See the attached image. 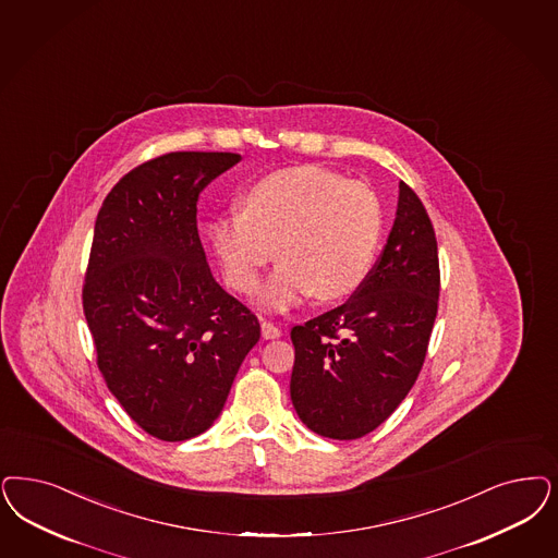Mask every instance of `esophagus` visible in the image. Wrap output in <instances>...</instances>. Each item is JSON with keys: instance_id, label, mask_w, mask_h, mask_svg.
Masks as SVG:
<instances>
[{"instance_id": "34e87169", "label": "esophagus", "mask_w": 558, "mask_h": 558, "mask_svg": "<svg viewBox=\"0 0 558 558\" xmlns=\"http://www.w3.org/2000/svg\"><path fill=\"white\" fill-rule=\"evenodd\" d=\"M280 333H282L280 327L274 326L268 319H262V336H264L266 340H274V338H278Z\"/></svg>"}]
</instances>
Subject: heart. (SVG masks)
<instances>
[{
  "label": "heart",
  "mask_w": 558,
  "mask_h": 558,
  "mask_svg": "<svg viewBox=\"0 0 558 558\" xmlns=\"http://www.w3.org/2000/svg\"><path fill=\"white\" fill-rule=\"evenodd\" d=\"M239 208L211 220V250L241 294L255 290L274 255L282 259L257 292L266 308L290 307L311 292L347 296L363 282L381 232L373 190L322 167L266 174L241 193Z\"/></svg>",
  "instance_id": "heart-1"
}]
</instances>
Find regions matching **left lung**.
I'll use <instances>...</instances> for the list:
<instances>
[{
    "label": "left lung",
    "instance_id": "obj_1",
    "mask_svg": "<svg viewBox=\"0 0 558 558\" xmlns=\"http://www.w3.org/2000/svg\"><path fill=\"white\" fill-rule=\"evenodd\" d=\"M439 303L437 239L423 202L400 181L384 253L342 307L290 331V400L327 439H361L402 404L423 368Z\"/></svg>",
    "mask_w": 558,
    "mask_h": 558
}]
</instances>
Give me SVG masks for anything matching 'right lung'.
I'll return each instance as SVG.
<instances>
[{"label": "right lung", "mask_w": 558, "mask_h": 558, "mask_svg": "<svg viewBox=\"0 0 558 558\" xmlns=\"http://www.w3.org/2000/svg\"><path fill=\"white\" fill-rule=\"evenodd\" d=\"M241 160L171 153L125 174L95 222L84 315L109 391L148 435L185 441L220 416L259 322L211 276L202 190Z\"/></svg>", "instance_id": "right-lung-1"}]
</instances>
